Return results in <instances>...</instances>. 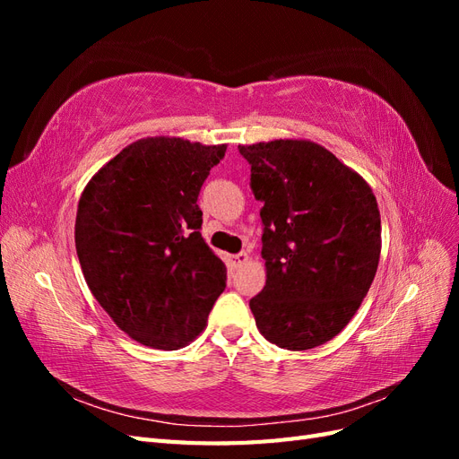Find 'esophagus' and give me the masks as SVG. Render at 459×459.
<instances>
[{"label": "esophagus", "instance_id": "1", "mask_svg": "<svg viewBox=\"0 0 459 459\" xmlns=\"http://www.w3.org/2000/svg\"><path fill=\"white\" fill-rule=\"evenodd\" d=\"M248 262V255L247 253H239V255H231L230 258H228V264L231 268H241L243 264H247Z\"/></svg>", "mask_w": 459, "mask_h": 459}]
</instances>
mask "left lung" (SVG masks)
<instances>
[{"mask_svg":"<svg viewBox=\"0 0 459 459\" xmlns=\"http://www.w3.org/2000/svg\"><path fill=\"white\" fill-rule=\"evenodd\" d=\"M251 164L266 285L251 299L256 327L308 351L349 325L381 256V214L366 179L310 140L239 145Z\"/></svg>","mask_w":459,"mask_h":459,"instance_id":"obj_1","label":"left lung"}]
</instances>
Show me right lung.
I'll use <instances>...</instances> for the list:
<instances>
[{
    "label": "right lung",
    "mask_w": 459,
    "mask_h": 459,
    "mask_svg": "<svg viewBox=\"0 0 459 459\" xmlns=\"http://www.w3.org/2000/svg\"><path fill=\"white\" fill-rule=\"evenodd\" d=\"M228 145L143 137L97 170L78 201L74 241L91 295L134 341L178 351L199 337L226 289L201 235V186Z\"/></svg>",
    "instance_id": "1"
}]
</instances>
